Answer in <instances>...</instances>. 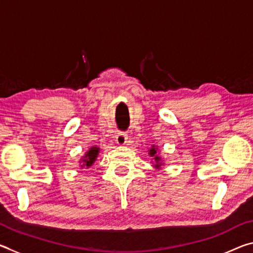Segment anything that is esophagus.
I'll return each mask as SVG.
<instances>
[{
	"mask_svg": "<svg viewBox=\"0 0 253 253\" xmlns=\"http://www.w3.org/2000/svg\"><path fill=\"white\" fill-rule=\"evenodd\" d=\"M116 143L121 146L125 145L127 143V135L124 134V132H118L116 135Z\"/></svg>",
	"mask_w": 253,
	"mask_h": 253,
	"instance_id": "obj_1",
	"label": "esophagus"
}]
</instances>
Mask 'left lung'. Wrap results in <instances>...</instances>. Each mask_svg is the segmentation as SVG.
<instances>
[{"label":"left lung","mask_w":253,"mask_h":253,"mask_svg":"<svg viewBox=\"0 0 253 253\" xmlns=\"http://www.w3.org/2000/svg\"><path fill=\"white\" fill-rule=\"evenodd\" d=\"M148 152H149V153H148L149 156L154 157V160H155L156 164L154 165V168H155V169H161V166H162V158H161V156H158V154H157V147L155 146V145H153L152 148L149 149Z\"/></svg>","instance_id":"left-lung-1"}]
</instances>
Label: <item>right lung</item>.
Wrapping results in <instances>:
<instances>
[{"instance_id": "add662e5", "label": "right lung", "mask_w": 253, "mask_h": 253, "mask_svg": "<svg viewBox=\"0 0 253 253\" xmlns=\"http://www.w3.org/2000/svg\"><path fill=\"white\" fill-rule=\"evenodd\" d=\"M98 154H99V147L93 146V147L89 149V151L84 154V156L81 158L80 163L83 162V165H81V168H85V169L90 168L93 163H95Z\"/></svg>"}]
</instances>
